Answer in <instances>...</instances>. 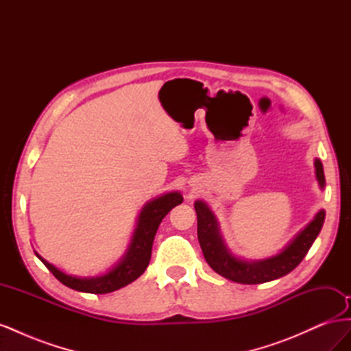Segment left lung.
I'll return each mask as SVG.
<instances>
[{"instance_id":"1","label":"left lung","mask_w":351,"mask_h":351,"mask_svg":"<svg viewBox=\"0 0 351 351\" xmlns=\"http://www.w3.org/2000/svg\"><path fill=\"white\" fill-rule=\"evenodd\" d=\"M315 174L321 190L325 189L324 167L319 158L315 159ZM197 215V239L209 267L221 277L240 284H262L284 277L299 265L321 232L325 210L321 209L303 230L274 256L247 261L236 256L221 234L219 222L204 200L195 202Z\"/></svg>"}]
</instances>
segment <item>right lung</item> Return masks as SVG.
Here are the masks:
<instances>
[{"mask_svg":"<svg viewBox=\"0 0 351 351\" xmlns=\"http://www.w3.org/2000/svg\"><path fill=\"white\" fill-rule=\"evenodd\" d=\"M182 202L183 196L180 192H168L146 202L139 217H137L136 228L127 250L119 262L112 265L107 272L97 275V277H76V275L66 274L45 261L38 252H35V254L54 274V277L67 285L69 289L92 294H105L120 290L139 278L145 272L151 261L152 244L159 224L168 212Z\"/></svg>","mask_w":351,"mask_h":351,"instance_id":"right-lung-1","label":"right lung"}]
</instances>
